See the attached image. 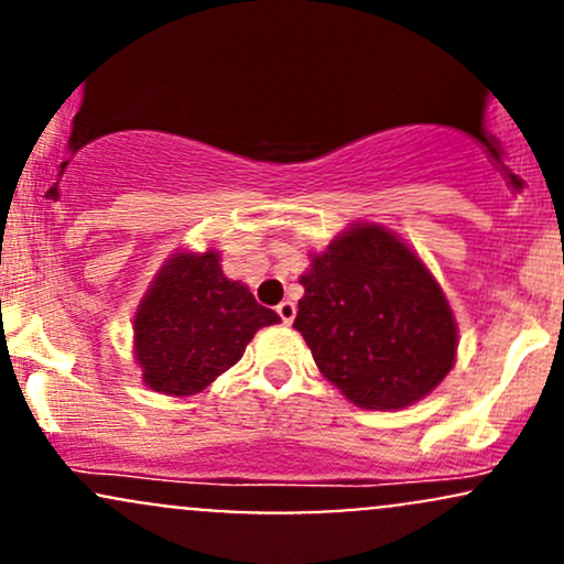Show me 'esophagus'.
<instances>
[{
  "label": "esophagus",
  "mask_w": 564,
  "mask_h": 564,
  "mask_svg": "<svg viewBox=\"0 0 564 564\" xmlns=\"http://www.w3.org/2000/svg\"><path fill=\"white\" fill-rule=\"evenodd\" d=\"M275 311H278V316H281L283 324H292L294 316H297V305H294L292 300H283Z\"/></svg>",
  "instance_id": "34e87169"
}]
</instances>
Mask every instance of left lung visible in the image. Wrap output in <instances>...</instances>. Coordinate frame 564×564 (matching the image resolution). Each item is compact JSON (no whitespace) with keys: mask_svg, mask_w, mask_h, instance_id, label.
Returning <instances> with one entry per match:
<instances>
[{"mask_svg":"<svg viewBox=\"0 0 564 564\" xmlns=\"http://www.w3.org/2000/svg\"><path fill=\"white\" fill-rule=\"evenodd\" d=\"M294 329L354 405L400 411L452 372L456 322L441 283L405 242L354 224L311 253Z\"/></svg>","mask_w":564,"mask_h":564,"instance_id":"1","label":"left lung"}]
</instances>
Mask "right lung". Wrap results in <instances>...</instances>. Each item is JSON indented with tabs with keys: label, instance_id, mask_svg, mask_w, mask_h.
<instances>
[{
	"label": "right lung",
	"instance_id": "add662e5",
	"mask_svg": "<svg viewBox=\"0 0 564 564\" xmlns=\"http://www.w3.org/2000/svg\"><path fill=\"white\" fill-rule=\"evenodd\" d=\"M218 262V251L173 253L140 300L134 359L145 387L159 394L188 397L210 387L259 329L281 322Z\"/></svg>",
	"mask_w": 564,
	"mask_h": 564
}]
</instances>
